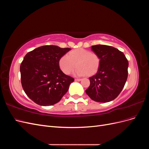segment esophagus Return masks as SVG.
Here are the masks:
<instances>
[{"label":"esophagus","instance_id":"obj_1","mask_svg":"<svg viewBox=\"0 0 149 149\" xmlns=\"http://www.w3.org/2000/svg\"><path fill=\"white\" fill-rule=\"evenodd\" d=\"M81 80V79H75V81H80Z\"/></svg>","mask_w":149,"mask_h":149}]
</instances>
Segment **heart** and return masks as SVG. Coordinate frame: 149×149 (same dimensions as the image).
<instances>
[{"instance_id": "obj_1", "label": "heart", "mask_w": 149, "mask_h": 149, "mask_svg": "<svg viewBox=\"0 0 149 149\" xmlns=\"http://www.w3.org/2000/svg\"><path fill=\"white\" fill-rule=\"evenodd\" d=\"M58 64L65 74H70L76 65L77 69L74 72L75 75L91 76L95 74L99 68L100 58L96 53L80 48L70 52L68 55H63Z\"/></svg>"}]
</instances>
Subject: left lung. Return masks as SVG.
<instances>
[{
    "instance_id": "left-lung-1",
    "label": "left lung",
    "mask_w": 149,
    "mask_h": 149,
    "mask_svg": "<svg viewBox=\"0 0 149 149\" xmlns=\"http://www.w3.org/2000/svg\"><path fill=\"white\" fill-rule=\"evenodd\" d=\"M91 49L100 56V65L97 73L89 78L86 93L94 101H111L119 96L127 81L128 61L123 52L111 46L97 45Z\"/></svg>"
}]
</instances>
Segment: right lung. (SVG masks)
<instances>
[{
	"label": "right lung",
	"instance_id": "add662e5",
	"mask_svg": "<svg viewBox=\"0 0 149 149\" xmlns=\"http://www.w3.org/2000/svg\"><path fill=\"white\" fill-rule=\"evenodd\" d=\"M71 48L45 45L25 56L20 65L21 83L25 93L40 106H52L59 102L68 91L74 78L60 70V58Z\"/></svg>",
	"mask_w": 149,
	"mask_h": 149
}]
</instances>
